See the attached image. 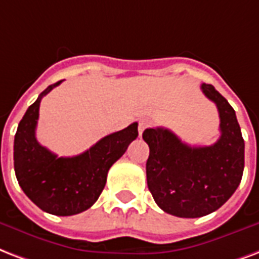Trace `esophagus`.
<instances>
[{"label": "esophagus", "mask_w": 259, "mask_h": 259, "mask_svg": "<svg viewBox=\"0 0 259 259\" xmlns=\"http://www.w3.org/2000/svg\"><path fill=\"white\" fill-rule=\"evenodd\" d=\"M148 126H149V121H148L147 118L140 119V123H138V133H140V136L144 133V130L147 129Z\"/></svg>", "instance_id": "obj_1"}]
</instances>
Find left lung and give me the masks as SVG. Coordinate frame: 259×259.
<instances>
[{"label": "left lung", "instance_id": "obj_1", "mask_svg": "<svg viewBox=\"0 0 259 259\" xmlns=\"http://www.w3.org/2000/svg\"><path fill=\"white\" fill-rule=\"evenodd\" d=\"M201 90L220 116L222 134L213 145L190 147L164 127L143 133L149 147L148 189L159 208L185 219L202 217L226 204L244 168V141L235 110L210 84Z\"/></svg>", "mask_w": 259, "mask_h": 259}]
</instances>
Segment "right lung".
Segmentation results:
<instances>
[{
	"mask_svg": "<svg viewBox=\"0 0 259 259\" xmlns=\"http://www.w3.org/2000/svg\"><path fill=\"white\" fill-rule=\"evenodd\" d=\"M62 81L51 84L25 111L15 136L13 160L20 187L33 204L51 214L72 216L98 201L110 167L138 136V123L108 134L81 155L58 157L37 143L35 130L45 95Z\"/></svg>",
	"mask_w": 259,
	"mask_h": 259,
	"instance_id": "right-lung-1",
	"label": "right lung"
}]
</instances>
